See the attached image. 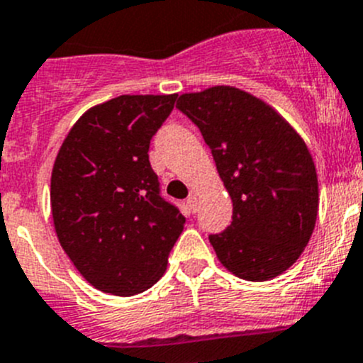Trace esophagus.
<instances>
[{"label": "esophagus", "mask_w": 363, "mask_h": 363, "mask_svg": "<svg viewBox=\"0 0 363 363\" xmlns=\"http://www.w3.org/2000/svg\"><path fill=\"white\" fill-rule=\"evenodd\" d=\"M187 206H189V210H191V212L194 213L196 210H198V198H196V196H189V198H187Z\"/></svg>", "instance_id": "1"}]
</instances>
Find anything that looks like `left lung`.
I'll use <instances>...</instances> for the list:
<instances>
[{
	"instance_id": "left-lung-1",
	"label": "left lung",
	"mask_w": 363,
	"mask_h": 363,
	"mask_svg": "<svg viewBox=\"0 0 363 363\" xmlns=\"http://www.w3.org/2000/svg\"><path fill=\"white\" fill-rule=\"evenodd\" d=\"M212 150L233 203L231 224L210 235L220 264L247 281L287 271L312 237L319 185L305 140L272 106L217 85L176 103Z\"/></svg>"
}]
</instances>
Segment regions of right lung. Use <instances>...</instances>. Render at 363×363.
I'll return each mask as SVG.
<instances>
[{"instance_id": "right-lung-1", "label": "right lung", "mask_w": 363, "mask_h": 363, "mask_svg": "<svg viewBox=\"0 0 363 363\" xmlns=\"http://www.w3.org/2000/svg\"><path fill=\"white\" fill-rule=\"evenodd\" d=\"M178 94L117 96L89 108L51 172L58 242L98 291L135 296L162 278L185 217L160 196L150 143Z\"/></svg>"}]
</instances>
